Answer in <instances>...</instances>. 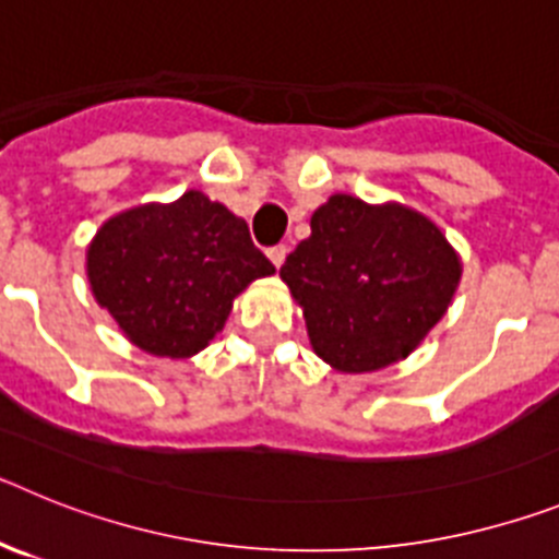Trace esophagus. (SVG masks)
Wrapping results in <instances>:
<instances>
[{"mask_svg":"<svg viewBox=\"0 0 559 559\" xmlns=\"http://www.w3.org/2000/svg\"><path fill=\"white\" fill-rule=\"evenodd\" d=\"M269 257H271V263H274L276 269H280V265L285 263V257H288V246H285V243L271 246V249H269Z\"/></svg>","mask_w":559,"mask_h":559,"instance_id":"1","label":"esophagus"}]
</instances>
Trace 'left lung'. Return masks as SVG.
Returning a JSON list of instances; mask_svg holds the SVG:
<instances>
[{"mask_svg": "<svg viewBox=\"0 0 559 559\" xmlns=\"http://www.w3.org/2000/svg\"><path fill=\"white\" fill-rule=\"evenodd\" d=\"M459 274L456 251L426 215L353 195L319 206L280 269L316 355L341 372L406 358L445 316Z\"/></svg>", "mask_w": 559, "mask_h": 559, "instance_id": "obj_1", "label": "left lung"}]
</instances>
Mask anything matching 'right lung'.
I'll return each mask as SVG.
<instances>
[{
  "label": "right lung",
  "instance_id": "1",
  "mask_svg": "<svg viewBox=\"0 0 559 559\" xmlns=\"http://www.w3.org/2000/svg\"><path fill=\"white\" fill-rule=\"evenodd\" d=\"M86 271L100 308L136 347L187 358L224 328L231 299L274 265L251 243L243 218L190 190L103 224Z\"/></svg>",
  "mask_w": 559,
  "mask_h": 559
}]
</instances>
